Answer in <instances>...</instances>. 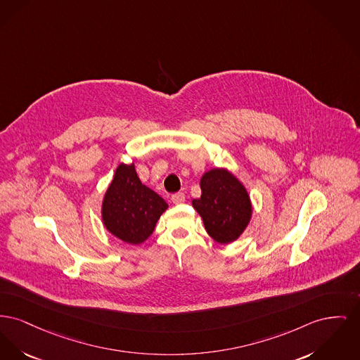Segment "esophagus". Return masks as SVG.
I'll use <instances>...</instances> for the list:
<instances>
[{
	"label": "esophagus",
	"mask_w": 360,
	"mask_h": 360,
	"mask_svg": "<svg viewBox=\"0 0 360 360\" xmlns=\"http://www.w3.org/2000/svg\"><path fill=\"white\" fill-rule=\"evenodd\" d=\"M185 200H186V197L184 193H175L171 195V201L174 204H182V202H185Z\"/></svg>",
	"instance_id": "1"
}]
</instances>
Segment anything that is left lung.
Wrapping results in <instances>:
<instances>
[{"label":"left lung","instance_id":"1","mask_svg":"<svg viewBox=\"0 0 360 360\" xmlns=\"http://www.w3.org/2000/svg\"><path fill=\"white\" fill-rule=\"evenodd\" d=\"M201 197L191 201L213 240L227 245L248 229L253 205L245 185L230 169H212L201 176Z\"/></svg>","mask_w":360,"mask_h":360}]
</instances>
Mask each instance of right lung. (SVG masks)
Here are the masks:
<instances>
[{
  "instance_id": "1",
  "label": "right lung",
  "mask_w": 360,
  "mask_h": 360,
  "mask_svg": "<svg viewBox=\"0 0 360 360\" xmlns=\"http://www.w3.org/2000/svg\"><path fill=\"white\" fill-rule=\"evenodd\" d=\"M167 202L141 184L134 163H120L102 201L107 231L129 245H140L153 233Z\"/></svg>"
}]
</instances>
